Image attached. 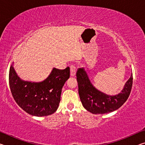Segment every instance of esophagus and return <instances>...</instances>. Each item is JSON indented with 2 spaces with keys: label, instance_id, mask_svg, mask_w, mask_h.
<instances>
[{
  "label": "esophagus",
  "instance_id": "1",
  "mask_svg": "<svg viewBox=\"0 0 145 145\" xmlns=\"http://www.w3.org/2000/svg\"><path fill=\"white\" fill-rule=\"evenodd\" d=\"M70 75L71 76H74L76 73V67L74 65H71L70 67Z\"/></svg>",
  "mask_w": 145,
  "mask_h": 145
}]
</instances>
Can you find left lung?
Returning <instances> with one entry per match:
<instances>
[{
  "instance_id": "1",
  "label": "left lung",
  "mask_w": 145,
  "mask_h": 145,
  "mask_svg": "<svg viewBox=\"0 0 145 145\" xmlns=\"http://www.w3.org/2000/svg\"><path fill=\"white\" fill-rule=\"evenodd\" d=\"M76 76L82 104L87 111L93 114L108 113L120 108L128 99L133 83L132 75L121 93L115 96H109L93 87L83 68H78Z\"/></svg>"
}]
</instances>
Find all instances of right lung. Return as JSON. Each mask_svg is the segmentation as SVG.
<instances>
[{
    "label": "right lung",
    "mask_w": 145,
    "mask_h": 145,
    "mask_svg": "<svg viewBox=\"0 0 145 145\" xmlns=\"http://www.w3.org/2000/svg\"><path fill=\"white\" fill-rule=\"evenodd\" d=\"M70 68H54L46 79L41 82L22 80L11 66L9 88L14 101L24 111L36 116L53 114L59 107L63 86L70 77Z\"/></svg>",
    "instance_id": "right-lung-1"
}]
</instances>
